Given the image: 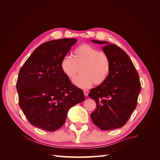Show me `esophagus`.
I'll return each mask as SVG.
<instances>
[{"mask_svg":"<svg viewBox=\"0 0 160 160\" xmlns=\"http://www.w3.org/2000/svg\"><path fill=\"white\" fill-rule=\"evenodd\" d=\"M83 93H84V95H85V96H88V94H89V91L88 90H86V89H85V90H83Z\"/></svg>","mask_w":160,"mask_h":160,"instance_id":"1","label":"esophagus"}]
</instances>
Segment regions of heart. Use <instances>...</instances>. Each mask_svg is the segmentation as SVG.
Masks as SVG:
<instances>
[{
    "mask_svg": "<svg viewBox=\"0 0 160 160\" xmlns=\"http://www.w3.org/2000/svg\"><path fill=\"white\" fill-rule=\"evenodd\" d=\"M61 68L70 80L75 79L81 69L82 74L75 81V84L81 88H88L93 83L99 85L106 81L111 71V61L105 52L83 44L73 51L72 57L62 58Z\"/></svg>",
    "mask_w": 160,
    "mask_h": 160,
    "instance_id": "1",
    "label": "heart"
}]
</instances>
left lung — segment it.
<instances>
[{"mask_svg":"<svg viewBox=\"0 0 160 160\" xmlns=\"http://www.w3.org/2000/svg\"><path fill=\"white\" fill-rule=\"evenodd\" d=\"M92 42L105 45L103 51L110 58L111 71L103 83L90 90L88 95L97 106L91 118L102 130L122 128L137 107L141 91L139 74L127 53L120 47L104 41Z\"/></svg>","mask_w":160,"mask_h":160,"instance_id":"left-lung-1","label":"left lung"}]
</instances>
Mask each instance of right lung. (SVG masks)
<instances>
[{
	"instance_id": "1",
	"label": "right lung",
	"mask_w": 160,
	"mask_h": 160,
	"mask_svg": "<svg viewBox=\"0 0 160 160\" xmlns=\"http://www.w3.org/2000/svg\"><path fill=\"white\" fill-rule=\"evenodd\" d=\"M77 42L61 38L38 46L19 71L17 81L19 106L28 122L48 132L59 129L68 111L85 101L82 89L72 84L61 62Z\"/></svg>"
}]
</instances>
